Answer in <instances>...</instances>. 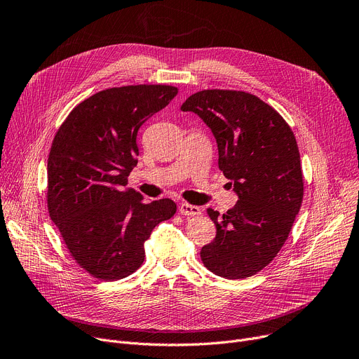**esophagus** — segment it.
<instances>
[{
  "instance_id": "obj_1",
  "label": "esophagus",
  "mask_w": 359,
  "mask_h": 359,
  "mask_svg": "<svg viewBox=\"0 0 359 359\" xmlns=\"http://www.w3.org/2000/svg\"><path fill=\"white\" fill-rule=\"evenodd\" d=\"M179 211L182 215H187V217H194V215H199L201 214V208L196 205H189V203H180Z\"/></svg>"
}]
</instances>
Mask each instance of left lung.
<instances>
[{
	"label": "left lung",
	"instance_id": "obj_1",
	"mask_svg": "<svg viewBox=\"0 0 359 359\" xmlns=\"http://www.w3.org/2000/svg\"><path fill=\"white\" fill-rule=\"evenodd\" d=\"M180 109L212 130L218 167L238 196L222 215L206 210L217 236L202 248L201 259L218 276H252L284 246L303 202L294 132L273 107L246 91L202 90Z\"/></svg>",
	"mask_w": 359,
	"mask_h": 359
}]
</instances>
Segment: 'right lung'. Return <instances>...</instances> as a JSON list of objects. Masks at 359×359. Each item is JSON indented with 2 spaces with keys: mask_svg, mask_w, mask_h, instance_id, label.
Listing matches in <instances>:
<instances>
[{
  "mask_svg": "<svg viewBox=\"0 0 359 359\" xmlns=\"http://www.w3.org/2000/svg\"><path fill=\"white\" fill-rule=\"evenodd\" d=\"M176 94L161 84L99 91L71 110L53 138L48 211L75 262L99 279L134 273L145 257L144 241L176 212L172 199L147 203L123 187L138 163V129Z\"/></svg>",
  "mask_w": 359,
  "mask_h": 359,
  "instance_id": "1",
  "label": "right lung"
}]
</instances>
